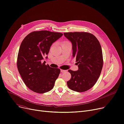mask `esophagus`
<instances>
[{
  "label": "esophagus",
  "mask_w": 124,
  "mask_h": 124,
  "mask_svg": "<svg viewBox=\"0 0 124 124\" xmlns=\"http://www.w3.org/2000/svg\"><path fill=\"white\" fill-rule=\"evenodd\" d=\"M66 71V70H63V69H61V72L62 73H63V72H65Z\"/></svg>",
  "instance_id": "1"
}]
</instances>
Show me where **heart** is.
<instances>
[{"label": "heart", "instance_id": "1", "mask_svg": "<svg viewBox=\"0 0 124 124\" xmlns=\"http://www.w3.org/2000/svg\"><path fill=\"white\" fill-rule=\"evenodd\" d=\"M69 42V41H64L63 42V45L64 44H65V43H66V42Z\"/></svg>", "mask_w": 124, "mask_h": 124}]
</instances>
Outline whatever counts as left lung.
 Masks as SVG:
<instances>
[{"label": "left lung", "mask_w": 124, "mask_h": 124, "mask_svg": "<svg viewBox=\"0 0 124 124\" xmlns=\"http://www.w3.org/2000/svg\"><path fill=\"white\" fill-rule=\"evenodd\" d=\"M64 35L72 43V56L76 58L78 67L77 71L68 70L71 77L67 82V85L76 92H85L96 84L103 67L100 42L93 34L88 32H66Z\"/></svg>", "instance_id": "obj_1"}]
</instances>
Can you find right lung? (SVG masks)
<instances>
[{"instance_id": "add662e5", "label": "right lung", "mask_w": 124, "mask_h": 124, "mask_svg": "<svg viewBox=\"0 0 124 124\" xmlns=\"http://www.w3.org/2000/svg\"><path fill=\"white\" fill-rule=\"evenodd\" d=\"M63 35L47 30L31 32L23 40L17 58V67L24 83L37 93L51 90L60 73V69L52 68L42 63L54 42Z\"/></svg>"}]
</instances>
